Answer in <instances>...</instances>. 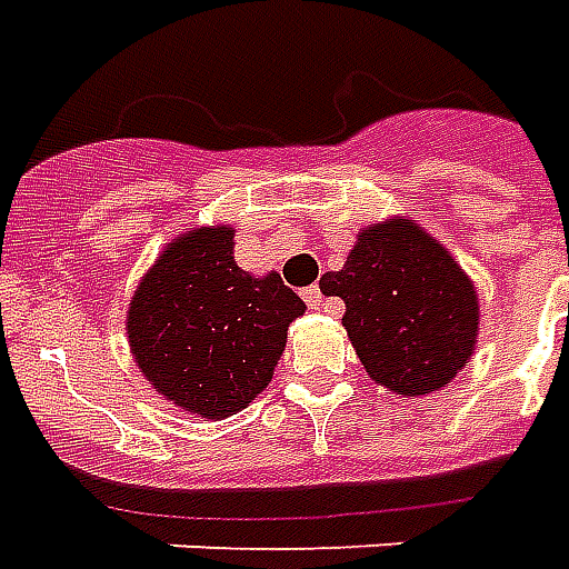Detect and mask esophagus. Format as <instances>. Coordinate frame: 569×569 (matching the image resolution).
<instances>
[{
  "instance_id": "obj_1",
  "label": "esophagus",
  "mask_w": 569,
  "mask_h": 569,
  "mask_svg": "<svg viewBox=\"0 0 569 569\" xmlns=\"http://www.w3.org/2000/svg\"><path fill=\"white\" fill-rule=\"evenodd\" d=\"M301 296H305L307 307H313V310H319V307H326V305H322V301H326V296H322V289H319V286H307Z\"/></svg>"
}]
</instances>
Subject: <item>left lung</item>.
I'll list each match as a JSON object with an SVG mask.
<instances>
[{
	"label": "left lung",
	"mask_w": 569,
	"mask_h": 569,
	"mask_svg": "<svg viewBox=\"0 0 569 569\" xmlns=\"http://www.w3.org/2000/svg\"><path fill=\"white\" fill-rule=\"evenodd\" d=\"M343 298V326L373 380L398 395H428L465 368L479 328L473 283L416 222L359 234L343 268L328 273Z\"/></svg>",
	"instance_id": "obj_1"
}]
</instances>
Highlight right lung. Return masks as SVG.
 Here are the masks:
<instances>
[{"label": "right lung", "mask_w": 569, "mask_h": 569, "mask_svg": "<svg viewBox=\"0 0 569 569\" xmlns=\"http://www.w3.org/2000/svg\"><path fill=\"white\" fill-rule=\"evenodd\" d=\"M234 231H189L150 268L129 307V347L150 386L201 419H226L271 382L305 301L280 273L234 264Z\"/></svg>", "instance_id": "right-lung-1"}]
</instances>
